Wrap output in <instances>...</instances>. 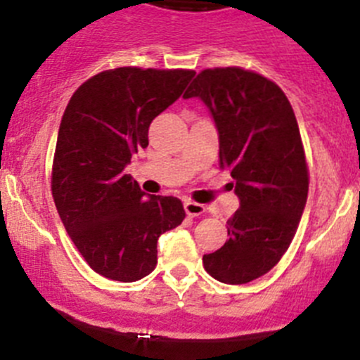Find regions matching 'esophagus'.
Returning <instances> with one entry per match:
<instances>
[{
  "label": "esophagus",
  "instance_id": "esophagus-1",
  "mask_svg": "<svg viewBox=\"0 0 360 360\" xmlns=\"http://www.w3.org/2000/svg\"><path fill=\"white\" fill-rule=\"evenodd\" d=\"M184 211H186V214L190 216V218H197V216L204 214L205 209H204V205L198 204V202L186 200L184 202Z\"/></svg>",
  "mask_w": 360,
  "mask_h": 360
}]
</instances>
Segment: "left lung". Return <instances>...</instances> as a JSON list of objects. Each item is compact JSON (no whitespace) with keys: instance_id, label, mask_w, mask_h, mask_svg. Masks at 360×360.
<instances>
[{"instance_id":"left-lung-1","label":"left lung","mask_w":360,"mask_h":360,"mask_svg":"<svg viewBox=\"0 0 360 360\" xmlns=\"http://www.w3.org/2000/svg\"><path fill=\"white\" fill-rule=\"evenodd\" d=\"M191 96L211 110L219 169L230 170L240 202L229 240L204 255V269L221 283H250L281 260L304 211L309 174L297 120L276 82L239 66L202 70L184 93Z\"/></svg>"}]
</instances>
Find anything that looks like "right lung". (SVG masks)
<instances>
[{
	"mask_svg": "<svg viewBox=\"0 0 360 360\" xmlns=\"http://www.w3.org/2000/svg\"><path fill=\"white\" fill-rule=\"evenodd\" d=\"M193 70L121 66L79 86L56 142L51 188L70 239L95 273L137 281L158 262V237L186 216L176 197H146L124 174L149 144L153 120L172 105Z\"/></svg>",
	"mask_w": 360,
	"mask_h": 360,
	"instance_id": "right-lung-1",
	"label": "right lung"
}]
</instances>
